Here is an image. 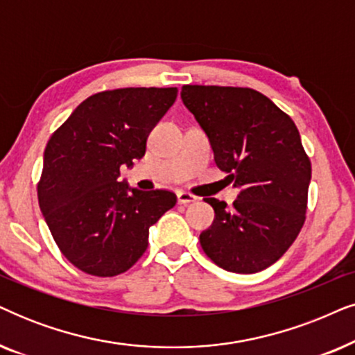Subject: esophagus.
I'll return each instance as SVG.
<instances>
[{"label": "esophagus", "mask_w": 355, "mask_h": 355, "mask_svg": "<svg viewBox=\"0 0 355 355\" xmlns=\"http://www.w3.org/2000/svg\"><path fill=\"white\" fill-rule=\"evenodd\" d=\"M196 200H197V197L189 194V192H184V191L178 192V204L187 205V204H192V202H196Z\"/></svg>", "instance_id": "esophagus-1"}]
</instances>
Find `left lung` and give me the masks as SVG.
<instances>
[{"instance_id": "obj_1", "label": "left lung", "mask_w": 355, "mask_h": 355, "mask_svg": "<svg viewBox=\"0 0 355 355\" xmlns=\"http://www.w3.org/2000/svg\"><path fill=\"white\" fill-rule=\"evenodd\" d=\"M182 103L209 137L238 199H204L215 220L200 246L218 268L254 274L292 246L306 218L311 163L292 119L251 87L186 85Z\"/></svg>"}]
</instances>
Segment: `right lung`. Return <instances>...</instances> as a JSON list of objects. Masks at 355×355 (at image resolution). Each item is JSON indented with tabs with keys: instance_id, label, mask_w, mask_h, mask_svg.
Masks as SVG:
<instances>
[{
	"instance_id": "1",
	"label": "right lung",
	"mask_w": 355,
	"mask_h": 355,
	"mask_svg": "<svg viewBox=\"0 0 355 355\" xmlns=\"http://www.w3.org/2000/svg\"><path fill=\"white\" fill-rule=\"evenodd\" d=\"M178 87H121L83 101L52 133L37 196L62 254L83 272L114 277L148 248L150 227L176 205L169 191L119 181L121 166L145 155L151 128Z\"/></svg>"
}]
</instances>
